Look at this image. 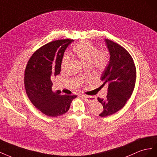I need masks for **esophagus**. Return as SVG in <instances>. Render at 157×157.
Returning a JSON list of instances; mask_svg holds the SVG:
<instances>
[{
  "label": "esophagus",
  "mask_w": 157,
  "mask_h": 157,
  "mask_svg": "<svg viewBox=\"0 0 157 157\" xmlns=\"http://www.w3.org/2000/svg\"><path fill=\"white\" fill-rule=\"evenodd\" d=\"M82 98L83 99L86 101L88 103H91V102L95 101L96 99L95 98H94L93 97H90V96H87V95H82Z\"/></svg>",
  "instance_id": "esophagus-1"
}]
</instances>
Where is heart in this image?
<instances>
[{
  "label": "heart",
  "mask_w": 157,
  "mask_h": 157,
  "mask_svg": "<svg viewBox=\"0 0 157 157\" xmlns=\"http://www.w3.org/2000/svg\"><path fill=\"white\" fill-rule=\"evenodd\" d=\"M74 56L81 60L83 64H88L96 71L101 73L108 66L110 54L106 50L98 51V48L89 41H81L74 45L72 48ZM68 62V57L64 55L61 62L62 69L65 68Z\"/></svg>",
  "instance_id": "heart-1"
}]
</instances>
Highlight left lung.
I'll list each match as a JSON object with an SVG mask.
<instances>
[{"label":"left lung","instance_id":"8db88e82","mask_svg":"<svg viewBox=\"0 0 157 157\" xmlns=\"http://www.w3.org/2000/svg\"><path fill=\"white\" fill-rule=\"evenodd\" d=\"M110 52V61L103 71L100 87L108 86L106 99H97L103 106L101 117H106L122 109L131 97L136 81V68L127 50L110 39L105 40Z\"/></svg>","mask_w":157,"mask_h":157}]
</instances>
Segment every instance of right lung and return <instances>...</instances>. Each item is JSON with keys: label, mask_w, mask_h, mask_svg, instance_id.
Listing matches in <instances>:
<instances>
[{"label": "right lung", "mask_w": 157, "mask_h": 157, "mask_svg": "<svg viewBox=\"0 0 157 157\" xmlns=\"http://www.w3.org/2000/svg\"><path fill=\"white\" fill-rule=\"evenodd\" d=\"M74 39H59L38 48L27 64L24 86L29 99L42 113L56 117L68 111L74 95H61L52 91L51 78L60 73L64 52Z\"/></svg>", "instance_id": "right-lung-1"}]
</instances>
